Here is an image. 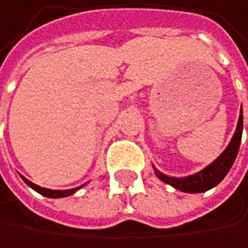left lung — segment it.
I'll list each match as a JSON object with an SVG mask.
<instances>
[{
	"mask_svg": "<svg viewBox=\"0 0 248 248\" xmlns=\"http://www.w3.org/2000/svg\"><path fill=\"white\" fill-rule=\"evenodd\" d=\"M241 134H243V109L240 112L237 130L234 133V137H232L231 143L228 144L225 152L214 163H211L208 168H205L199 173L192 175L189 178H182V179L170 178V176H166V175L157 172L159 179L163 181L168 185H172L173 187H176V189H179L182 192H189V193H199V192H205V190L214 187L225 178V175L231 169V166H232V163H234V160L237 157L238 149H240Z\"/></svg>",
	"mask_w": 248,
	"mask_h": 248,
	"instance_id": "left-lung-1",
	"label": "left lung"
}]
</instances>
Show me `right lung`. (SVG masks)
I'll return each mask as SVG.
<instances>
[{
	"label": "right lung",
	"instance_id": "1",
	"mask_svg": "<svg viewBox=\"0 0 248 248\" xmlns=\"http://www.w3.org/2000/svg\"><path fill=\"white\" fill-rule=\"evenodd\" d=\"M23 178V176H21ZM23 181L27 184V185L30 186V187H33L36 192H39V193H42L43 196H47V198H63V196H69V195H72V193H75L78 189H80L82 186H78V187H73V189H67V190H52V189H46V187H40V186L34 185L33 182H30V181H27L26 178H23Z\"/></svg>",
	"mask_w": 248,
	"mask_h": 248
}]
</instances>
